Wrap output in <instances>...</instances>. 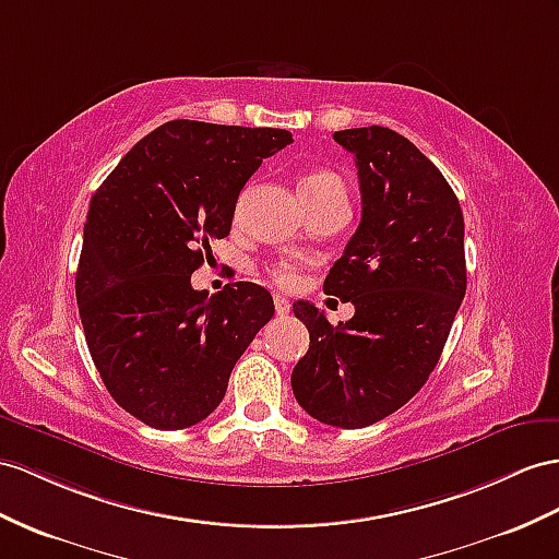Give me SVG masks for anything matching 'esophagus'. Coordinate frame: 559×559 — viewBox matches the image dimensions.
Here are the masks:
<instances>
[{
    "label": "esophagus",
    "mask_w": 559,
    "mask_h": 559,
    "mask_svg": "<svg viewBox=\"0 0 559 559\" xmlns=\"http://www.w3.org/2000/svg\"><path fill=\"white\" fill-rule=\"evenodd\" d=\"M274 307H276L278 317H285V313L290 311V299L285 297V295H281V293H276V295H274Z\"/></svg>",
    "instance_id": "esophagus-1"
}]
</instances>
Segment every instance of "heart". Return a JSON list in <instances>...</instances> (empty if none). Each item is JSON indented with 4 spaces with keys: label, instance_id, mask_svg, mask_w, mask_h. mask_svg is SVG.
Returning a JSON list of instances; mask_svg holds the SVG:
<instances>
[{
    "label": "heart",
    "instance_id": "obj_1",
    "mask_svg": "<svg viewBox=\"0 0 559 559\" xmlns=\"http://www.w3.org/2000/svg\"><path fill=\"white\" fill-rule=\"evenodd\" d=\"M297 193H299V198L347 195V186L331 169H313V171H307V175L299 179ZM269 274L276 283H283V285L295 281V269L290 264H274Z\"/></svg>",
    "mask_w": 559,
    "mask_h": 559
}]
</instances>
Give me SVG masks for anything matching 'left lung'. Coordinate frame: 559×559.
I'll return each mask as SVG.
<instances>
[{
	"label": "left lung",
	"mask_w": 559,
	"mask_h": 559,
	"mask_svg": "<svg viewBox=\"0 0 559 559\" xmlns=\"http://www.w3.org/2000/svg\"><path fill=\"white\" fill-rule=\"evenodd\" d=\"M333 139L354 153L361 224L323 293L354 317L331 325L293 305L309 349L290 382L311 418L356 429L392 416L435 370L467 288L465 224L449 181L406 136L373 124Z\"/></svg>",
	"instance_id": "obj_1"
}]
</instances>
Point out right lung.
<instances>
[{
  "instance_id": "1",
  "label": "right lung",
  "mask_w": 559,
  "mask_h": 559,
  "mask_svg": "<svg viewBox=\"0 0 559 559\" xmlns=\"http://www.w3.org/2000/svg\"><path fill=\"white\" fill-rule=\"evenodd\" d=\"M293 134L171 120L143 136L94 193L75 276L80 319L110 396L155 429L219 406L228 376L274 317L262 285L207 297L191 274L231 231L242 186Z\"/></svg>"
}]
</instances>
